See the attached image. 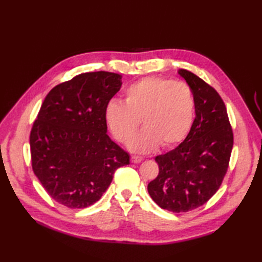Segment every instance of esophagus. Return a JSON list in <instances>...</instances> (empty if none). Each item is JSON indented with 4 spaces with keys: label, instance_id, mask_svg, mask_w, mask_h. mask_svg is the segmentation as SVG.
Listing matches in <instances>:
<instances>
[{
    "label": "esophagus",
    "instance_id": "esophagus-1",
    "mask_svg": "<svg viewBox=\"0 0 262 262\" xmlns=\"http://www.w3.org/2000/svg\"><path fill=\"white\" fill-rule=\"evenodd\" d=\"M142 161H143V158H142L141 156H136V155H132L131 156V163H133V164L141 163Z\"/></svg>",
    "mask_w": 262,
    "mask_h": 262
}]
</instances>
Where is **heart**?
<instances>
[{"instance_id": "1", "label": "heart", "mask_w": 262, "mask_h": 262, "mask_svg": "<svg viewBox=\"0 0 262 262\" xmlns=\"http://www.w3.org/2000/svg\"><path fill=\"white\" fill-rule=\"evenodd\" d=\"M195 101L190 86L169 78L146 76L129 85L124 102L110 99L105 120L113 136L125 144L140 126L144 129L129 144L136 153H148L158 145L170 147L184 140L191 129Z\"/></svg>"}]
</instances>
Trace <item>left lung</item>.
<instances>
[{"instance_id": "obj_1", "label": "left lung", "mask_w": 262, "mask_h": 262, "mask_svg": "<svg viewBox=\"0 0 262 262\" xmlns=\"http://www.w3.org/2000/svg\"><path fill=\"white\" fill-rule=\"evenodd\" d=\"M178 74L193 93L195 118L182 143L155 157L160 171L147 185L158 207L176 213L201 207L217 191L234 142L226 107L219 93L187 70H179Z\"/></svg>"}]
</instances>
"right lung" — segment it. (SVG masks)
Listing matches in <instances>:
<instances>
[{
    "instance_id": "right-lung-1",
    "label": "right lung",
    "mask_w": 262,
    "mask_h": 262,
    "mask_svg": "<svg viewBox=\"0 0 262 262\" xmlns=\"http://www.w3.org/2000/svg\"><path fill=\"white\" fill-rule=\"evenodd\" d=\"M122 76L76 75L47 95L30 132L31 166L53 200L71 209L97 202L129 154L107 134L105 107Z\"/></svg>"
}]
</instances>
